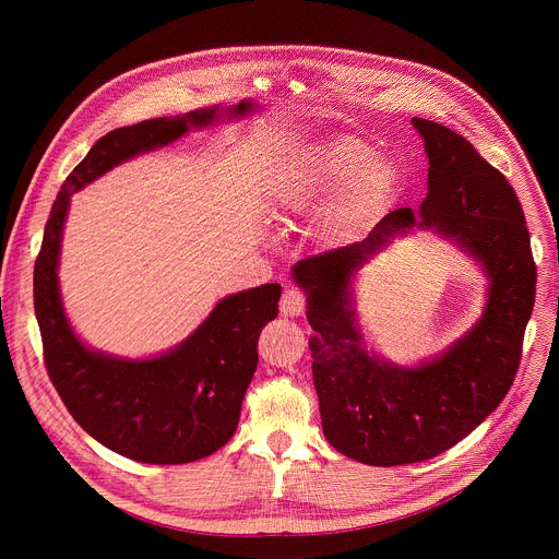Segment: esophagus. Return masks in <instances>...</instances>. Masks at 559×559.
Returning a JSON list of instances; mask_svg holds the SVG:
<instances>
[{
  "instance_id": "esophagus-1",
  "label": "esophagus",
  "mask_w": 559,
  "mask_h": 559,
  "mask_svg": "<svg viewBox=\"0 0 559 559\" xmlns=\"http://www.w3.org/2000/svg\"><path fill=\"white\" fill-rule=\"evenodd\" d=\"M307 307V294L298 287H287L281 296V313L283 316H300Z\"/></svg>"
}]
</instances>
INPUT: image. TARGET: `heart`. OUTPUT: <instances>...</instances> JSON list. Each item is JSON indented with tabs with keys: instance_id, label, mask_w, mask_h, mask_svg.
Wrapping results in <instances>:
<instances>
[{
	"instance_id": "1",
	"label": "heart",
	"mask_w": 559,
	"mask_h": 559,
	"mask_svg": "<svg viewBox=\"0 0 559 559\" xmlns=\"http://www.w3.org/2000/svg\"><path fill=\"white\" fill-rule=\"evenodd\" d=\"M373 147L354 136H332L307 147L272 188L276 207L300 214L325 203L347 187V210L371 203L384 188L386 175L371 166Z\"/></svg>"
}]
</instances>
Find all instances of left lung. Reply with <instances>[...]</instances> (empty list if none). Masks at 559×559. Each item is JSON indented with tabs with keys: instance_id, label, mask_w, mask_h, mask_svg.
<instances>
[{
	"instance_id": "left-lung-1",
	"label": "left lung",
	"mask_w": 559,
	"mask_h": 559,
	"mask_svg": "<svg viewBox=\"0 0 559 559\" xmlns=\"http://www.w3.org/2000/svg\"><path fill=\"white\" fill-rule=\"evenodd\" d=\"M429 156V194L420 212H389L360 243L294 265L307 292L313 386L323 433L347 457L371 466L429 460L457 444L509 393L535 302L537 267L515 190L462 134L412 121ZM436 226L453 235L492 278L488 309L440 359L401 370L371 357L350 309L353 272L395 233Z\"/></svg>"
}]
</instances>
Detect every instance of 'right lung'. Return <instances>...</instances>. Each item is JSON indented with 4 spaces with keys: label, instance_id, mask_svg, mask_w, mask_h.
Listing matches in <instances>:
<instances>
[{
    "label": "right lung",
    "instance_id": "obj_1",
    "mask_svg": "<svg viewBox=\"0 0 559 559\" xmlns=\"http://www.w3.org/2000/svg\"><path fill=\"white\" fill-rule=\"evenodd\" d=\"M241 102L231 115H246ZM218 108L158 117L102 136L63 181L35 261V313L50 382L70 416L104 447L145 464H186L218 451L236 431L259 362L261 330L278 313L281 285L223 298L177 349L150 360L91 352L70 330L59 298L57 263L70 194L139 152L166 145Z\"/></svg>",
    "mask_w": 559,
    "mask_h": 559
}]
</instances>
